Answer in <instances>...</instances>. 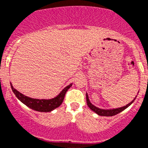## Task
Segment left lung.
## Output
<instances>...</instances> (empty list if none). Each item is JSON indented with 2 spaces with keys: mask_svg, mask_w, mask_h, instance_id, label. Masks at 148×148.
Wrapping results in <instances>:
<instances>
[{
  "mask_svg": "<svg viewBox=\"0 0 148 148\" xmlns=\"http://www.w3.org/2000/svg\"><path fill=\"white\" fill-rule=\"evenodd\" d=\"M135 99H134L131 102H130L129 104H127V106H124V107L119 108H116V109H112V110H103V109L98 108H97V107H95L94 106H93L92 104L90 102V101H89L88 97V95L86 94V102H87L88 106V107L90 108L91 110H94V112L97 113L98 115L103 116H112L116 115V114H118L119 113L122 112V110H124L125 109L127 108L129 106H130V105H131V104L134 102V101L135 100Z\"/></svg>",
  "mask_w": 148,
  "mask_h": 148,
  "instance_id": "obj_1",
  "label": "left lung"
}]
</instances>
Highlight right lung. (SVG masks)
Wrapping results in <instances>:
<instances>
[{"label": "right lung", "instance_id": "right-lung-1", "mask_svg": "<svg viewBox=\"0 0 148 148\" xmlns=\"http://www.w3.org/2000/svg\"><path fill=\"white\" fill-rule=\"evenodd\" d=\"M71 86V84L70 86H68L67 87L65 88L63 90L60 92V94L57 97L51 99H32L30 97H28L26 96L23 95L19 91L14 88L11 84V87L12 89V91L15 96L18 97L21 102L25 104L26 106H28L30 108L33 109L37 111H40V112H49L54 109L59 107L62 104V101L64 99L65 95H66L67 90L70 88Z\"/></svg>", "mask_w": 148, "mask_h": 148}]
</instances>
